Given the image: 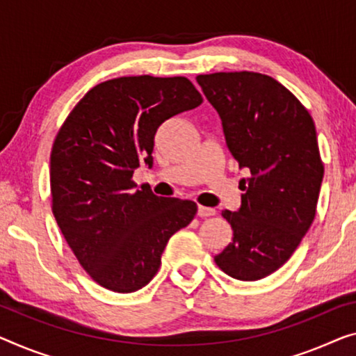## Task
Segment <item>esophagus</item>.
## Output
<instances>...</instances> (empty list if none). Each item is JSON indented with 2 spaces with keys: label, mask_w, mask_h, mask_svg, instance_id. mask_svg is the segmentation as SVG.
I'll use <instances>...</instances> for the list:
<instances>
[{
  "label": "esophagus",
  "mask_w": 356,
  "mask_h": 356,
  "mask_svg": "<svg viewBox=\"0 0 356 356\" xmlns=\"http://www.w3.org/2000/svg\"><path fill=\"white\" fill-rule=\"evenodd\" d=\"M198 217H211L216 214V209L212 208H206V206H198V211H196Z\"/></svg>",
  "instance_id": "esophagus-1"
}]
</instances>
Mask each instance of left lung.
Segmentation results:
<instances>
[{"label":"left lung","instance_id":"1","mask_svg":"<svg viewBox=\"0 0 356 356\" xmlns=\"http://www.w3.org/2000/svg\"><path fill=\"white\" fill-rule=\"evenodd\" d=\"M196 81L220 116L232 156L249 171L240 208L222 212L233 238L214 261L235 280L265 278L293 256L315 219L325 174L315 123L262 73L220 72Z\"/></svg>","mask_w":356,"mask_h":356}]
</instances>
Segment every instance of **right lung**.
I'll return each instance as SVG.
<instances>
[{
  "label": "right lung",
  "instance_id": "add662e5",
  "mask_svg": "<svg viewBox=\"0 0 356 356\" xmlns=\"http://www.w3.org/2000/svg\"><path fill=\"white\" fill-rule=\"evenodd\" d=\"M201 102L184 76H121L88 91L60 127L51 153L52 212L79 264L104 288H144L169 238L193 220V201L137 188L132 174L142 163L153 166L158 127Z\"/></svg>",
  "mask_w": 356,
  "mask_h": 356
}]
</instances>
